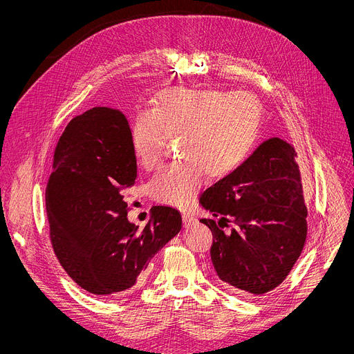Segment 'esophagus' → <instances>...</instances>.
I'll list each match as a JSON object with an SVG mask.
<instances>
[{"label": "esophagus", "instance_id": "1", "mask_svg": "<svg viewBox=\"0 0 354 354\" xmlns=\"http://www.w3.org/2000/svg\"><path fill=\"white\" fill-rule=\"evenodd\" d=\"M182 219H183V225L185 227H189V225H192L194 222H195V218L191 214H188V212H183Z\"/></svg>", "mask_w": 354, "mask_h": 354}]
</instances>
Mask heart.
Here are the masks:
<instances>
[{
    "instance_id": "b5f03b06",
    "label": "heart",
    "mask_w": 354,
    "mask_h": 354,
    "mask_svg": "<svg viewBox=\"0 0 354 354\" xmlns=\"http://www.w3.org/2000/svg\"><path fill=\"white\" fill-rule=\"evenodd\" d=\"M261 106L247 91L178 87L159 96L153 109L139 110L130 142L145 169L156 166L169 138L179 136V162L166 165L151 180L153 199L187 207L205 175L222 179L234 174L254 149Z\"/></svg>"
}]
</instances>
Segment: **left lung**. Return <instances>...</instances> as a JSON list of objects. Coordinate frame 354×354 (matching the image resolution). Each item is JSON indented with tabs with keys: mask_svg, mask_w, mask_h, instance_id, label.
I'll list each match as a JSON object with an SVG mask.
<instances>
[{
	"mask_svg": "<svg viewBox=\"0 0 354 354\" xmlns=\"http://www.w3.org/2000/svg\"><path fill=\"white\" fill-rule=\"evenodd\" d=\"M294 147L271 138L227 178L209 187L201 219L214 236L211 259L227 288L255 295L280 286L307 238V207ZM228 223L235 229L224 232Z\"/></svg>",
	"mask_w": 354,
	"mask_h": 354,
	"instance_id": "left-lung-1",
	"label": "left lung"
}]
</instances>
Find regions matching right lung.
<instances>
[{"label": "right lung", "mask_w": 354, "mask_h": 354, "mask_svg": "<svg viewBox=\"0 0 354 354\" xmlns=\"http://www.w3.org/2000/svg\"><path fill=\"white\" fill-rule=\"evenodd\" d=\"M120 110L93 107L66 126L46 188L55 257L82 288L97 295L126 291L180 231L172 207H153L143 230L129 222L123 191L135 183L136 158Z\"/></svg>", "instance_id": "add662e5"}]
</instances>
